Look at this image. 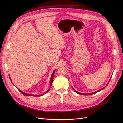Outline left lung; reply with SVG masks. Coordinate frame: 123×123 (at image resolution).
<instances>
[{
	"label": "left lung",
	"instance_id": "8db88e82",
	"mask_svg": "<svg viewBox=\"0 0 123 123\" xmlns=\"http://www.w3.org/2000/svg\"><path fill=\"white\" fill-rule=\"evenodd\" d=\"M106 86H105V87H104V88H103V89H101V90H99V91H96V92H92V93H87V94H85V93H80V92H77V91H76L75 90H74L73 88V89L74 90V91L75 92H76L77 93H78V94H81V95H91V94H94V93H96V92H100V91H101V90H102L103 89H104V88H105V87H106Z\"/></svg>",
	"mask_w": 123,
	"mask_h": 123
}]
</instances>
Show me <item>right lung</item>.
Wrapping results in <instances>:
<instances>
[{"label":"right lung","mask_w":123,"mask_h":123,"mask_svg":"<svg viewBox=\"0 0 123 123\" xmlns=\"http://www.w3.org/2000/svg\"><path fill=\"white\" fill-rule=\"evenodd\" d=\"M55 71H54V72L52 73V75H51V79H50V86H51V85H52V81H53V78H54V74H55ZM10 80H11V79H10ZM11 82H12V81H11ZM49 89H49L45 92H44V93H43L42 94H41V95H32V94H26V93H24V92H23L22 91H20L19 90H18L20 92H21L24 95H26V96H42V95H43V94H45L46 93H47L49 90Z\"/></svg>","instance_id":"obj_1"}]
</instances>
